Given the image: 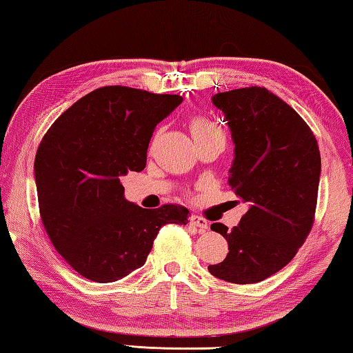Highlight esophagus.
<instances>
[{"label": "esophagus", "mask_w": 353, "mask_h": 353, "mask_svg": "<svg viewBox=\"0 0 353 353\" xmlns=\"http://www.w3.org/2000/svg\"><path fill=\"white\" fill-rule=\"evenodd\" d=\"M190 225L194 226V228H198L199 232H204V231H207V229H209V225H207V221L204 220L203 216H199V215H192V216H190Z\"/></svg>", "instance_id": "esophagus-1"}]
</instances>
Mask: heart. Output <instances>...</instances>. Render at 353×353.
<instances>
[{
  "instance_id": "heart-1",
  "label": "heart",
  "mask_w": 353,
  "mask_h": 353,
  "mask_svg": "<svg viewBox=\"0 0 353 353\" xmlns=\"http://www.w3.org/2000/svg\"><path fill=\"white\" fill-rule=\"evenodd\" d=\"M190 132H192L194 141H201V139L212 137H225L223 127L205 116H194L190 121Z\"/></svg>"
}]
</instances>
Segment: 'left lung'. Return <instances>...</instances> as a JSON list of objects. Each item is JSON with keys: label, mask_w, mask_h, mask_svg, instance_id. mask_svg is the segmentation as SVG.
<instances>
[{"label": "left lung", "mask_w": 353, "mask_h": 353, "mask_svg": "<svg viewBox=\"0 0 353 353\" xmlns=\"http://www.w3.org/2000/svg\"><path fill=\"white\" fill-rule=\"evenodd\" d=\"M231 128L229 187L250 209L237 226L214 223L228 240L225 261L209 265L228 283L264 281L288 265L311 232L317 205L321 152L311 128L292 106L265 88L212 97Z\"/></svg>", "instance_id": "left-lung-1"}]
</instances>
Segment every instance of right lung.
Returning a JSON list of instances; mask_svg holds the SVG:
<instances>
[{"label": "right lung", "instance_id": "obj_1", "mask_svg": "<svg viewBox=\"0 0 353 353\" xmlns=\"http://www.w3.org/2000/svg\"><path fill=\"white\" fill-rule=\"evenodd\" d=\"M176 94L103 86L65 110L39 144L34 174L42 225L56 251L91 281L113 283L146 262L160 228L187 225L177 204L143 209L124 198L121 177L146 166L159 122Z\"/></svg>", "mask_w": 353, "mask_h": 353}]
</instances>
